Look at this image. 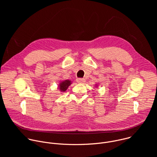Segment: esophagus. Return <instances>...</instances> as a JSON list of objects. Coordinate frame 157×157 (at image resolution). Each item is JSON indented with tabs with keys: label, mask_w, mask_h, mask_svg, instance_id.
<instances>
[{
	"label": "esophagus",
	"mask_w": 157,
	"mask_h": 157,
	"mask_svg": "<svg viewBox=\"0 0 157 157\" xmlns=\"http://www.w3.org/2000/svg\"><path fill=\"white\" fill-rule=\"evenodd\" d=\"M76 82L78 83H79V84H82V83H84L86 82V80L85 79H82V78H78L76 79Z\"/></svg>",
	"instance_id": "obj_1"
}]
</instances>
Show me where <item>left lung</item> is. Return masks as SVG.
<instances>
[{
  "label": "left lung",
  "mask_w": 157,
  "mask_h": 157,
  "mask_svg": "<svg viewBox=\"0 0 157 157\" xmlns=\"http://www.w3.org/2000/svg\"><path fill=\"white\" fill-rule=\"evenodd\" d=\"M95 87H98V85L97 84H96V86Z\"/></svg>",
  "instance_id": "1"
}]
</instances>
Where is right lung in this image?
I'll return each instance as SVG.
<instances>
[{
	"label": "right lung",
	"mask_w": 157,
	"mask_h": 157,
	"mask_svg": "<svg viewBox=\"0 0 157 157\" xmlns=\"http://www.w3.org/2000/svg\"><path fill=\"white\" fill-rule=\"evenodd\" d=\"M72 84V81L70 80H63L61 81L58 84V89L59 91L61 92V93H64L65 92L67 89L68 88V87Z\"/></svg>",
	"instance_id": "1"
}]
</instances>
